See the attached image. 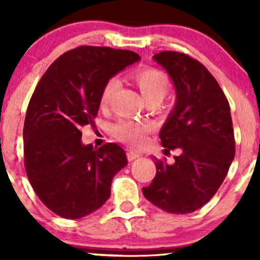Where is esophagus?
Listing matches in <instances>:
<instances>
[{
    "label": "esophagus",
    "instance_id": "obj_1",
    "mask_svg": "<svg viewBox=\"0 0 260 260\" xmlns=\"http://www.w3.org/2000/svg\"><path fill=\"white\" fill-rule=\"evenodd\" d=\"M140 156H141L140 153L136 152V151H127L126 152V157H127V160H129V161L136 160V158H139Z\"/></svg>",
    "mask_w": 260,
    "mask_h": 260
}]
</instances>
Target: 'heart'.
Listing matches in <instances>:
<instances>
[{"mask_svg":"<svg viewBox=\"0 0 260 260\" xmlns=\"http://www.w3.org/2000/svg\"><path fill=\"white\" fill-rule=\"evenodd\" d=\"M131 80L140 90L146 103H158L164 99L170 89V79L167 74L155 67H142L131 74ZM119 82L116 78H110L105 82L100 93V107L107 108L111 102L114 93L118 89ZM151 131V125L146 122H138L133 120H120L111 126L114 138L134 147H140L147 140Z\"/></svg>","mask_w":260,"mask_h":260,"instance_id":"b5f03b06","label":"heart"}]
</instances>
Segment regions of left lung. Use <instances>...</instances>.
I'll list each match as a JSON object with an SVG mask.
<instances>
[{"label":"left lung","instance_id":"obj_1","mask_svg":"<svg viewBox=\"0 0 260 260\" xmlns=\"http://www.w3.org/2000/svg\"><path fill=\"white\" fill-rule=\"evenodd\" d=\"M174 82L177 102L160 131L165 155L181 150L175 164L155 160L156 176L142 193L156 207L191 213L216 194L236 153L227 98L202 63L182 52L153 55Z\"/></svg>","mask_w":260,"mask_h":260}]
</instances>
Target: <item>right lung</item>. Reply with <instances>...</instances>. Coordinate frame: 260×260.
Listing matches in <instances>:
<instances>
[{"instance_id":"right-lung-1","label":"right lung","mask_w":260,"mask_h":260,"mask_svg":"<svg viewBox=\"0 0 260 260\" xmlns=\"http://www.w3.org/2000/svg\"><path fill=\"white\" fill-rule=\"evenodd\" d=\"M140 59L133 51L79 46L53 62L36 86L23 127V160L36 194L53 213L77 219L110 197L111 181L127 165L114 142L83 145L94 124L105 82Z\"/></svg>"}]
</instances>
